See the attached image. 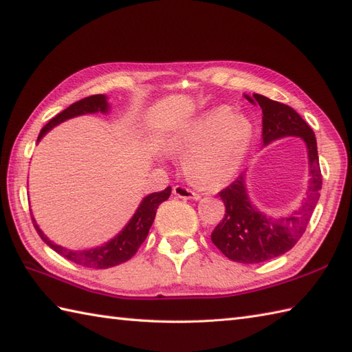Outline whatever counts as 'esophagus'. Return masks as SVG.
Returning <instances> with one entry per match:
<instances>
[{"label":"esophagus","instance_id":"obj_1","mask_svg":"<svg viewBox=\"0 0 352 352\" xmlns=\"http://www.w3.org/2000/svg\"><path fill=\"white\" fill-rule=\"evenodd\" d=\"M173 193L177 196V198H182V199H198L199 198V196L195 192H192L190 189H187V187H183V186H174Z\"/></svg>","mask_w":352,"mask_h":352}]
</instances>
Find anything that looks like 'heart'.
<instances>
[{
  "label": "heart",
  "mask_w": 352,
  "mask_h": 352,
  "mask_svg": "<svg viewBox=\"0 0 352 352\" xmlns=\"http://www.w3.org/2000/svg\"><path fill=\"white\" fill-rule=\"evenodd\" d=\"M252 136L248 117L230 106H217L179 129L170 139V148L184 154V173L195 184L216 189L239 173Z\"/></svg>",
  "instance_id": "1"
}]
</instances>
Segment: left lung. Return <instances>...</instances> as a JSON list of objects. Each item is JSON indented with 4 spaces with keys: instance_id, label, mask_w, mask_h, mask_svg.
<instances>
[{
    "instance_id": "obj_1",
    "label": "left lung",
    "mask_w": 352,
    "mask_h": 352,
    "mask_svg": "<svg viewBox=\"0 0 352 352\" xmlns=\"http://www.w3.org/2000/svg\"><path fill=\"white\" fill-rule=\"evenodd\" d=\"M263 109L264 146L283 138H301L307 148L309 182L306 198L300 207L287 216H270L261 211L249 198L246 173L219 193L225 202V217L214 231L211 241L235 263L258 264L291 250L305 234L307 223L320 199L322 177L318 159L316 138L307 122L291 106L268 99L265 96L244 94Z\"/></svg>"
}]
</instances>
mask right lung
I'll list each match as a JSON object with an SVG mask.
<instances>
[{
  "label": "right lung",
  "mask_w": 352,
  "mask_h": 352,
  "mask_svg": "<svg viewBox=\"0 0 352 352\" xmlns=\"http://www.w3.org/2000/svg\"><path fill=\"white\" fill-rule=\"evenodd\" d=\"M111 111V104L108 102V97L104 94H96V96H89L85 97V99L79 100L76 103L70 104L67 109H64L60 112L58 116H55L47 124L40 130L37 142L42 141V138L51 132V130L61 124L63 121L75 118L79 116H85V113H109ZM170 195V187H166L165 190L162 192H154L146 195L145 198L139 204V207L136 208L135 214L132 219L129 220L127 225L122 228V230L111 239L109 241H106L102 246L91 248V249H79V250H73L63 248L60 244H55L47 239V235L40 230L34 216H31L32 223H34L36 231L38 232L40 239H42L49 248L54 249L56 253H60L61 256L65 259L72 261V263L89 267V268H111L120 265L122 263H126L130 258H132L139 246L144 243V240L148 235L150 228L154 222V217H156V211L162 202H165Z\"/></svg>",
  "instance_id": "right-lung-1"
}]
</instances>
